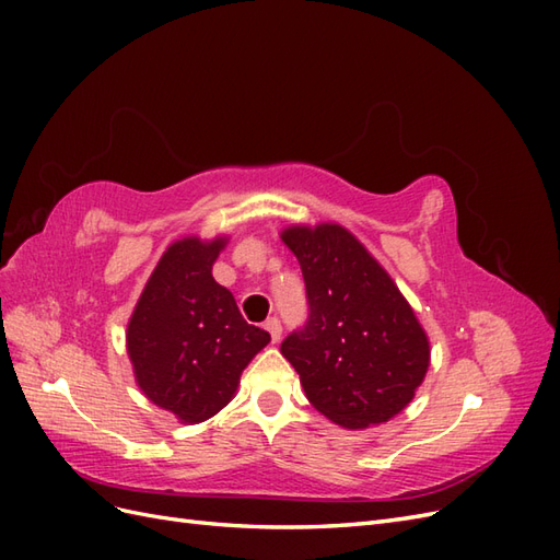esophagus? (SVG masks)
Listing matches in <instances>:
<instances>
[{"instance_id":"esophagus-1","label":"esophagus","mask_w":560,"mask_h":560,"mask_svg":"<svg viewBox=\"0 0 560 560\" xmlns=\"http://www.w3.org/2000/svg\"><path fill=\"white\" fill-rule=\"evenodd\" d=\"M264 327H266V331L270 334V341L278 343V341H280V336H282V325H280V319H278V317H268Z\"/></svg>"}]
</instances>
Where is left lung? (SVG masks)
<instances>
[{"mask_svg":"<svg viewBox=\"0 0 560 560\" xmlns=\"http://www.w3.org/2000/svg\"><path fill=\"white\" fill-rule=\"evenodd\" d=\"M282 243L301 264L311 317L282 341L308 401L346 430L401 413L430 366V338L397 282L336 222L292 224Z\"/></svg>","mask_w":560,"mask_h":560,"instance_id":"8db88e82","label":"left lung"}]
</instances>
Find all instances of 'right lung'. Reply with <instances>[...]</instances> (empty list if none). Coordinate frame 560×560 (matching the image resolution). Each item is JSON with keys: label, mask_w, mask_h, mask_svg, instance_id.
I'll list each match as a JSON object with an SVG mask.
<instances>
[{"label": "right lung", "mask_w": 560, "mask_h": 560, "mask_svg": "<svg viewBox=\"0 0 560 560\" xmlns=\"http://www.w3.org/2000/svg\"><path fill=\"white\" fill-rule=\"evenodd\" d=\"M226 243L229 235H186L167 245L128 319L135 383L184 425L222 411L245 366L270 341L268 331L247 325L233 294L212 278Z\"/></svg>", "instance_id": "obj_1"}]
</instances>
